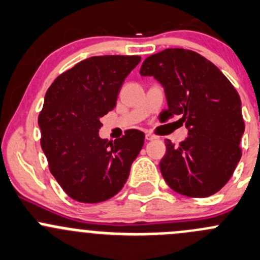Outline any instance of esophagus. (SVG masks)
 <instances>
[{"label":"esophagus","instance_id":"34e87169","mask_svg":"<svg viewBox=\"0 0 260 260\" xmlns=\"http://www.w3.org/2000/svg\"><path fill=\"white\" fill-rule=\"evenodd\" d=\"M145 139H146V140H154V139H156V136L153 135V134L148 133V134H146V135H145Z\"/></svg>","mask_w":260,"mask_h":260}]
</instances>
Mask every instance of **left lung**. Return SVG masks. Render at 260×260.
Returning a JSON list of instances; mask_svg holds the SVG:
<instances>
[{
    "label": "left lung",
    "mask_w": 260,
    "mask_h": 260,
    "mask_svg": "<svg viewBox=\"0 0 260 260\" xmlns=\"http://www.w3.org/2000/svg\"><path fill=\"white\" fill-rule=\"evenodd\" d=\"M166 92L164 120L179 115L188 138L178 146L166 139L160 172L167 184L187 197H209L220 191L241 158L244 134L241 101L233 84L215 64L186 49L153 54L140 68Z\"/></svg>",
    "instance_id": "1"
}]
</instances>
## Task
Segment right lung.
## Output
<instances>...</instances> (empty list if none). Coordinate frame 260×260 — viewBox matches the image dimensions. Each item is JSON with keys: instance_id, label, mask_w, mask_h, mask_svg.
I'll list each match as a JSON object with an SVG mask.
<instances>
[{"instance_id": "add662e5", "label": "right lung", "mask_w": 260, "mask_h": 260, "mask_svg": "<svg viewBox=\"0 0 260 260\" xmlns=\"http://www.w3.org/2000/svg\"><path fill=\"white\" fill-rule=\"evenodd\" d=\"M138 55L91 56L61 73L46 91L39 126L49 169L71 199L106 201L126 183L145 135L131 129L115 141L101 139V117L116 107Z\"/></svg>"}]
</instances>
